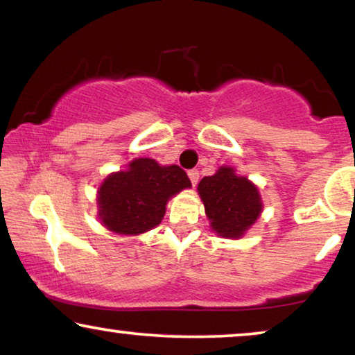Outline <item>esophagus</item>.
<instances>
[{
    "mask_svg": "<svg viewBox=\"0 0 355 355\" xmlns=\"http://www.w3.org/2000/svg\"><path fill=\"white\" fill-rule=\"evenodd\" d=\"M189 179H191L192 186H197V182H198V171H197V169H191V171H189Z\"/></svg>",
    "mask_w": 355,
    "mask_h": 355,
    "instance_id": "esophagus-1",
    "label": "esophagus"
}]
</instances>
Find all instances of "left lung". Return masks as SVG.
<instances>
[{
  "label": "left lung",
  "mask_w": 355,
  "mask_h": 355,
  "mask_svg": "<svg viewBox=\"0 0 355 355\" xmlns=\"http://www.w3.org/2000/svg\"><path fill=\"white\" fill-rule=\"evenodd\" d=\"M197 191L211 230L221 237L239 239L263 210L257 186L237 176L230 166H221L213 176L203 178Z\"/></svg>",
  "instance_id": "8db88e82"
}]
</instances>
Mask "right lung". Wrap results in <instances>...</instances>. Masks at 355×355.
I'll list each match as a JSON object with an SVG mask.
<instances>
[{"mask_svg":"<svg viewBox=\"0 0 355 355\" xmlns=\"http://www.w3.org/2000/svg\"><path fill=\"white\" fill-rule=\"evenodd\" d=\"M187 187L191 181L176 164L159 166L152 158H135L100 186L98 216L116 234H142L162 223L169 198Z\"/></svg>","mask_w":355,"mask_h":355,"instance_id":"obj_1","label":"right lung"}]
</instances>
